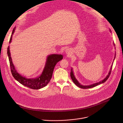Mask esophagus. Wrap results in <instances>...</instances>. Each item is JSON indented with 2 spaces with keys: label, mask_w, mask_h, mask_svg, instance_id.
<instances>
[{
  "label": "esophagus",
  "mask_w": 123,
  "mask_h": 123,
  "mask_svg": "<svg viewBox=\"0 0 123 123\" xmlns=\"http://www.w3.org/2000/svg\"><path fill=\"white\" fill-rule=\"evenodd\" d=\"M66 53H67L68 55H70V52H69V51L68 49L66 51Z\"/></svg>",
  "instance_id": "1"
}]
</instances>
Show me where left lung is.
Returning a JSON list of instances; mask_svg holds the SVG:
<instances>
[{
	"label": "left lung",
	"instance_id": "left-lung-1",
	"mask_svg": "<svg viewBox=\"0 0 123 123\" xmlns=\"http://www.w3.org/2000/svg\"><path fill=\"white\" fill-rule=\"evenodd\" d=\"M112 65L111 66V68H110V71L109 72V73L108 74V75L106 76V77L104 79H103V80L99 82L98 83H96L95 84H92V85H89V86H83V85H81L78 82V81L76 79V78H75L74 76V73H73V70L71 68V72H70V76H71V78L72 80V81H73L74 83L75 84V85H76L78 87H79V88H83V89H87V88H92V87H94L98 85H99L101 84H102V83H104V82H105L107 80V79L108 78V77H109L110 74H111V70H112Z\"/></svg>",
	"mask_w": 123,
	"mask_h": 123
}]
</instances>
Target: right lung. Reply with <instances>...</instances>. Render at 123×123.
Returning <instances> with one entry per match:
<instances>
[{
	"label": "right lung",
	"mask_w": 123,
	"mask_h": 123,
	"mask_svg": "<svg viewBox=\"0 0 123 123\" xmlns=\"http://www.w3.org/2000/svg\"><path fill=\"white\" fill-rule=\"evenodd\" d=\"M15 27L14 28L12 33V35L9 40L10 43L11 42L12 35L15 31ZM7 53L9 61L11 72L13 77L22 85L32 89H39L46 86L52 78L55 65L63 59V55H62L52 54L49 55L47 57L45 67L40 76L36 78L28 79L18 74L15 69L10 56L9 47L7 48Z\"/></svg>",
	"instance_id": "obj_1"
}]
</instances>
